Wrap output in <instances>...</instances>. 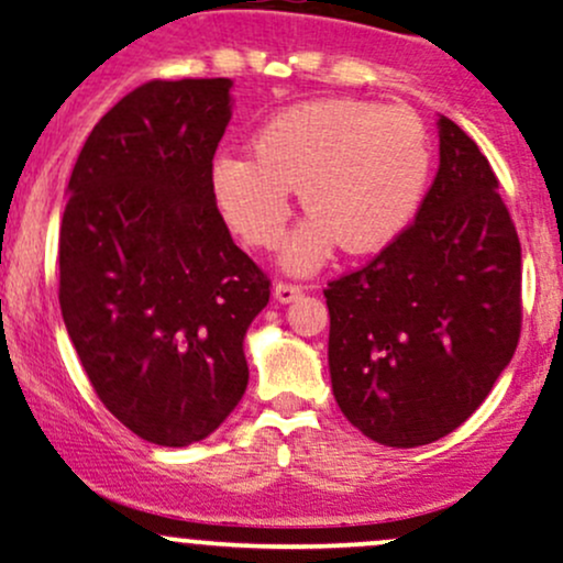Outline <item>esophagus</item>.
Returning a JSON list of instances; mask_svg holds the SVG:
<instances>
[{
  "mask_svg": "<svg viewBox=\"0 0 563 563\" xmlns=\"http://www.w3.org/2000/svg\"><path fill=\"white\" fill-rule=\"evenodd\" d=\"M301 291H305V288L297 286V283H283V280L275 283V288H272V294H275V299L283 301V305H288V301L299 299Z\"/></svg>",
  "mask_w": 563,
  "mask_h": 563,
  "instance_id": "1",
  "label": "esophagus"
}]
</instances>
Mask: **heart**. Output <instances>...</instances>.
I'll return each mask as SVG.
<instances>
[{
    "mask_svg": "<svg viewBox=\"0 0 563 563\" xmlns=\"http://www.w3.org/2000/svg\"><path fill=\"white\" fill-rule=\"evenodd\" d=\"M251 157L216 158L212 199L242 242L275 251L291 221V191L301 188L312 216L283 251L291 272L318 269L340 242L347 253L383 251L410 227L431 173L416 112L351 97L275 112L253 134Z\"/></svg>",
    "mask_w": 563,
    "mask_h": 563,
    "instance_id": "heart-1",
    "label": "heart"
}]
</instances>
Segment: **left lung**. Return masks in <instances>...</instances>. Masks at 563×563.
Here are the masks:
<instances>
[{
	"label": "left lung",
	"instance_id": "8db88e82",
	"mask_svg": "<svg viewBox=\"0 0 563 563\" xmlns=\"http://www.w3.org/2000/svg\"><path fill=\"white\" fill-rule=\"evenodd\" d=\"M475 140L440 118V169L410 227L323 288L334 399L361 434L418 448L459 429L520 340V240Z\"/></svg>",
	"mask_w": 563,
	"mask_h": 563
}]
</instances>
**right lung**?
I'll list each match as a JSON object with an SVG mask.
<instances>
[{
	"label": "right lung",
	"instance_id": "1",
	"mask_svg": "<svg viewBox=\"0 0 563 563\" xmlns=\"http://www.w3.org/2000/svg\"><path fill=\"white\" fill-rule=\"evenodd\" d=\"M232 80H151L99 118L67 186L58 305L93 390L164 448L205 440L247 388L269 277L212 199Z\"/></svg>",
	"mask_w": 563,
	"mask_h": 563
}]
</instances>
